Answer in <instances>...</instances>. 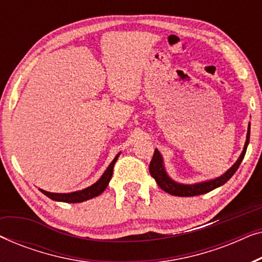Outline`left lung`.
Masks as SVG:
<instances>
[{
  "instance_id": "left-lung-1",
  "label": "left lung",
  "mask_w": 262,
  "mask_h": 262,
  "mask_svg": "<svg viewBox=\"0 0 262 262\" xmlns=\"http://www.w3.org/2000/svg\"><path fill=\"white\" fill-rule=\"evenodd\" d=\"M249 137H250V124L248 126V132H247V141L245 144V148H243V151L239 156V159L236 161V163L232 166L230 169H229L227 173L222 177L214 179V180H210V181H205V182H200V184H195V185H181V184H177L174 182L166 174V170H164L163 167V161H162V156L159 152V150L155 149V152H154V156L151 161H150L149 164V171L151 174V177L155 179L157 185L160 186L161 188L163 189L164 192L169 193L171 195H177V196H194V195H200L204 194V193H207L212 189L220 187V186L224 185L229 179H230L232 175L236 173V170L238 169L239 164H241L243 157L246 155L247 151V146H248L249 143Z\"/></svg>"
}]
</instances>
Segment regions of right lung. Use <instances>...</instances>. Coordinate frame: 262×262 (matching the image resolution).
<instances>
[{
    "instance_id": "1",
    "label": "right lung",
    "mask_w": 262,
    "mask_h": 262,
    "mask_svg": "<svg viewBox=\"0 0 262 262\" xmlns=\"http://www.w3.org/2000/svg\"><path fill=\"white\" fill-rule=\"evenodd\" d=\"M118 157H119V155H117L116 159L111 162L108 168H107L102 177L100 178V180L98 182H95L94 185H92L91 187L84 188L78 192H73V193H50V192L42 191V189H40V191L44 193L46 196H49L50 199L56 200V202H63V203H81V202H85V200L88 199L94 198V196H98L105 191L107 185H108V182L113 174L114 163H116Z\"/></svg>"
}]
</instances>
